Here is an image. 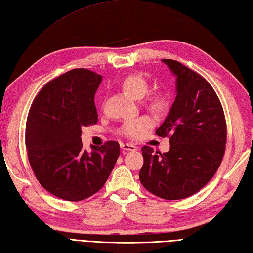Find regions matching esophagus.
I'll use <instances>...</instances> for the list:
<instances>
[{
    "mask_svg": "<svg viewBox=\"0 0 253 253\" xmlns=\"http://www.w3.org/2000/svg\"><path fill=\"white\" fill-rule=\"evenodd\" d=\"M121 148L123 150H126V151H135L137 150V147L134 145H130V144H121Z\"/></svg>",
    "mask_w": 253,
    "mask_h": 253,
    "instance_id": "34e87169",
    "label": "esophagus"
}]
</instances>
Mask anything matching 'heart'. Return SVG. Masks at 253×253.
Masks as SVG:
<instances>
[{
    "label": "heart",
    "instance_id": "heart-1",
    "mask_svg": "<svg viewBox=\"0 0 253 253\" xmlns=\"http://www.w3.org/2000/svg\"><path fill=\"white\" fill-rule=\"evenodd\" d=\"M122 89L132 99L140 100L148 93L149 83L140 74H130L121 83ZM170 100L167 94L156 91L145 100V106L155 115H163L168 111ZM153 119L149 116H140L123 124L121 132L128 138H137L142 131L153 126Z\"/></svg>",
    "mask_w": 253,
    "mask_h": 253
}]
</instances>
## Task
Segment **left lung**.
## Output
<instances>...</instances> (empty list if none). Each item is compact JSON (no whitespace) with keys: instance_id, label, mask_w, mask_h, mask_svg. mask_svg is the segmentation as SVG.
Here are the masks:
<instances>
[{"instance_id":"obj_1","label":"left lung","mask_w":253,"mask_h":253,"mask_svg":"<svg viewBox=\"0 0 253 253\" xmlns=\"http://www.w3.org/2000/svg\"><path fill=\"white\" fill-rule=\"evenodd\" d=\"M176 76V98L156 135L169 137L170 149L141 148L139 180L147 190L167 200L198 192L221 164L227 125L221 103L198 73L173 59H162Z\"/></svg>"}]
</instances>
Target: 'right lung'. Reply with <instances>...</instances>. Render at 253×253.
Instances as JSON below:
<instances>
[{"mask_svg":"<svg viewBox=\"0 0 253 253\" xmlns=\"http://www.w3.org/2000/svg\"><path fill=\"white\" fill-rule=\"evenodd\" d=\"M102 76L85 68L64 73L45 85L30 108L25 128L27 156L44 189L80 201L102 189L121 147L117 141L83 149L82 127L97 123L95 93Z\"/></svg>","mask_w":253,"mask_h":253,"instance_id":"add662e5","label":"right lung"}]
</instances>
